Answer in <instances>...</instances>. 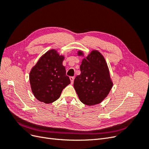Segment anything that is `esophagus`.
<instances>
[{
	"label": "esophagus",
	"mask_w": 149,
	"mask_h": 149,
	"mask_svg": "<svg viewBox=\"0 0 149 149\" xmlns=\"http://www.w3.org/2000/svg\"><path fill=\"white\" fill-rule=\"evenodd\" d=\"M70 81H71V84H73V82H74V77H70Z\"/></svg>",
	"instance_id": "obj_1"
}]
</instances>
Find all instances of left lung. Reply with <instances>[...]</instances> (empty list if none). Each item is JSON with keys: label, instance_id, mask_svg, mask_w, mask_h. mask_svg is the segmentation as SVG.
Instances as JSON below:
<instances>
[{"label": "left lung", "instance_id": "left-lung-1", "mask_svg": "<svg viewBox=\"0 0 149 149\" xmlns=\"http://www.w3.org/2000/svg\"><path fill=\"white\" fill-rule=\"evenodd\" d=\"M78 55L84 54L78 51ZM80 70L81 74L74 81V88L79 100L88 106L101 103L113 85L104 58L99 51L93 50L83 59Z\"/></svg>", "mask_w": 149, "mask_h": 149}]
</instances>
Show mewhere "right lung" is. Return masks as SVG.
<instances>
[{"mask_svg": "<svg viewBox=\"0 0 149 149\" xmlns=\"http://www.w3.org/2000/svg\"><path fill=\"white\" fill-rule=\"evenodd\" d=\"M64 56L55 49L43 55L31 68L29 79L34 96L40 101L49 104L56 101L66 86L70 84L63 65Z\"/></svg>", "mask_w": 149, "mask_h": 149, "instance_id": "1", "label": "right lung"}]
</instances>
